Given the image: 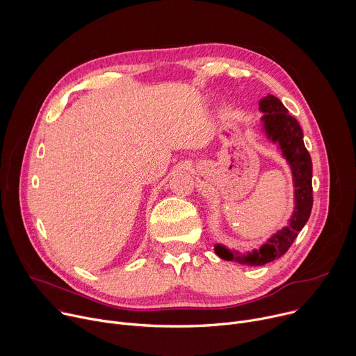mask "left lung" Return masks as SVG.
I'll return each instance as SVG.
<instances>
[{"instance_id": "8db88e82", "label": "left lung", "mask_w": 356, "mask_h": 356, "mask_svg": "<svg viewBox=\"0 0 356 356\" xmlns=\"http://www.w3.org/2000/svg\"><path fill=\"white\" fill-rule=\"evenodd\" d=\"M261 118L266 136L277 143L284 159L289 162L294 183V211L289 224L272 235L266 243L253 252H231L222 245H216V253L224 261H235L246 266H261L279 259L289 250L298 232L306 225L313 209V163L309 150L304 146L302 131L282 101L268 94L259 101Z\"/></svg>"}]
</instances>
